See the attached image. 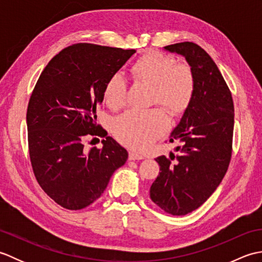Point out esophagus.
I'll return each mask as SVG.
<instances>
[{"label": "esophagus", "mask_w": 262, "mask_h": 262, "mask_svg": "<svg viewBox=\"0 0 262 262\" xmlns=\"http://www.w3.org/2000/svg\"><path fill=\"white\" fill-rule=\"evenodd\" d=\"M144 159V155L142 154H138V153H135V152H129V160H143Z\"/></svg>", "instance_id": "34e87169"}]
</instances>
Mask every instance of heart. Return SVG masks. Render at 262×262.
Returning <instances> with one entry per match:
<instances>
[{"instance_id":"heart-1","label":"heart","mask_w":262,"mask_h":262,"mask_svg":"<svg viewBox=\"0 0 262 262\" xmlns=\"http://www.w3.org/2000/svg\"><path fill=\"white\" fill-rule=\"evenodd\" d=\"M135 79L153 85V101L161 103L171 115L185 113L194 93V79L187 66L177 65L164 54L152 52L144 55L133 65ZM127 82L121 73H116L105 83L103 96L110 107L119 108L126 101ZM170 120L162 109H133L119 116L114 122V134L125 145L145 149L169 129Z\"/></svg>"}]
</instances>
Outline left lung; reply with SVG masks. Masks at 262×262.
Wrapping results in <instances>:
<instances>
[{"label":"left lung","mask_w":262,"mask_h":262,"mask_svg":"<svg viewBox=\"0 0 262 262\" xmlns=\"http://www.w3.org/2000/svg\"><path fill=\"white\" fill-rule=\"evenodd\" d=\"M186 59L194 79V93L170 142L174 155L155 161L160 174L149 188L153 203L172 215H186L207 200L223 180L232 154L234 105L223 75L209 55L193 42L163 47Z\"/></svg>","instance_id":"8db88e82"}]
</instances>
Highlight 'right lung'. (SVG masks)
<instances>
[{"label": "right lung", "mask_w": 262, "mask_h": 262, "mask_svg": "<svg viewBox=\"0 0 262 262\" xmlns=\"http://www.w3.org/2000/svg\"><path fill=\"white\" fill-rule=\"evenodd\" d=\"M135 49L75 43L57 54L42 71L27 110L28 143L36 179L62 207L77 210L101 196L128 152L107 136L102 148L86 152L84 140L105 136L97 125V105L105 83Z\"/></svg>", "instance_id": "obj_1"}]
</instances>
